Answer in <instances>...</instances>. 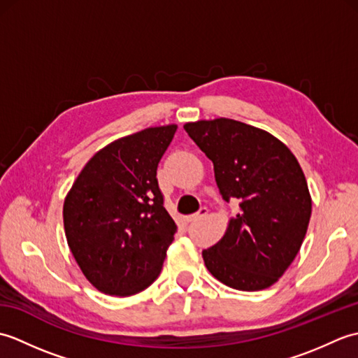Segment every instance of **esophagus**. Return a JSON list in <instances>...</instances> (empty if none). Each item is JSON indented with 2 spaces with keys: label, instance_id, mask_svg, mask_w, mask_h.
<instances>
[{
  "label": "esophagus",
  "instance_id": "1",
  "mask_svg": "<svg viewBox=\"0 0 358 358\" xmlns=\"http://www.w3.org/2000/svg\"><path fill=\"white\" fill-rule=\"evenodd\" d=\"M208 212H209V209H208L206 206H203V208H200L199 212H195V214L186 217V220H187V222H195V220H199V218H201V217H206Z\"/></svg>",
  "mask_w": 358,
  "mask_h": 358
}]
</instances>
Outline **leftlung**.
<instances>
[{
  "instance_id": "8db88e82",
  "label": "left lung",
  "mask_w": 358,
  "mask_h": 358,
  "mask_svg": "<svg viewBox=\"0 0 358 358\" xmlns=\"http://www.w3.org/2000/svg\"><path fill=\"white\" fill-rule=\"evenodd\" d=\"M185 131L214 163L223 199L240 203L224 237L203 250L204 264L238 291L272 286L299 254L313 209L299 162L275 136L235 120H203Z\"/></svg>"
}]
</instances>
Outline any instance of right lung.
<instances>
[{"label": "right lung", "mask_w": 358, "mask_h": 358, "mask_svg": "<svg viewBox=\"0 0 358 358\" xmlns=\"http://www.w3.org/2000/svg\"><path fill=\"white\" fill-rule=\"evenodd\" d=\"M177 126L149 127L89 159L63 209L67 245L86 278L109 295L149 287L177 224L164 209L157 167Z\"/></svg>", "instance_id": "obj_1"}]
</instances>
